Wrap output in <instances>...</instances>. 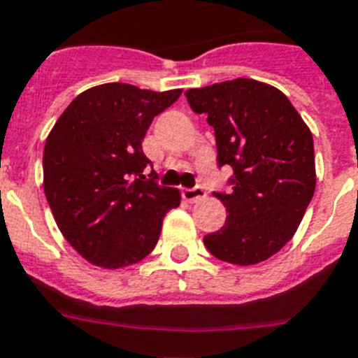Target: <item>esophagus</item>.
Returning a JSON list of instances; mask_svg holds the SVG:
<instances>
[{"mask_svg":"<svg viewBox=\"0 0 358 358\" xmlns=\"http://www.w3.org/2000/svg\"><path fill=\"white\" fill-rule=\"evenodd\" d=\"M182 197H185L188 203H197V201L205 199L206 192L201 188V186H196V188H185L182 190Z\"/></svg>","mask_w":358,"mask_h":358,"instance_id":"obj_1","label":"esophagus"}]
</instances>
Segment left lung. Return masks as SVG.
Returning <instances> with one entry per match:
<instances>
[{
	"label": "left lung",
	"instance_id": "obj_1",
	"mask_svg": "<svg viewBox=\"0 0 358 358\" xmlns=\"http://www.w3.org/2000/svg\"><path fill=\"white\" fill-rule=\"evenodd\" d=\"M214 128L220 166L234 168L232 190L214 194L229 210L223 229L205 236L221 262L256 265L294 236L315 194L311 129L274 85L236 78L186 91Z\"/></svg>",
	"mask_w": 358,
	"mask_h": 358
}]
</instances>
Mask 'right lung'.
<instances>
[{
  "label": "right lung",
  "instance_id": "right-lung-1",
  "mask_svg": "<svg viewBox=\"0 0 358 358\" xmlns=\"http://www.w3.org/2000/svg\"><path fill=\"white\" fill-rule=\"evenodd\" d=\"M182 90L94 85L56 120L43 148V190L67 243L90 264L120 268L152 252L177 188L144 181L143 138Z\"/></svg>",
  "mask_w": 358,
  "mask_h": 358
}]
</instances>
